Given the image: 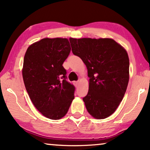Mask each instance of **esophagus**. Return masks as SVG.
<instances>
[{"mask_svg":"<svg viewBox=\"0 0 150 150\" xmlns=\"http://www.w3.org/2000/svg\"><path fill=\"white\" fill-rule=\"evenodd\" d=\"M74 84L76 87H78V85H79V81H74Z\"/></svg>","mask_w":150,"mask_h":150,"instance_id":"obj_1","label":"esophagus"}]
</instances>
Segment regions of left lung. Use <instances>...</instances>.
<instances>
[{
  "instance_id": "obj_1",
  "label": "left lung",
  "mask_w": 150,
  "mask_h": 150,
  "mask_svg": "<svg viewBox=\"0 0 150 150\" xmlns=\"http://www.w3.org/2000/svg\"><path fill=\"white\" fill-rule=\"evenodd\" d=\"M71 51L82 59L89 78V91L83 98L87 112L98 119L115 112L129 82L126 50L111 38H70Z\"/></svg>"
}]
</instances>
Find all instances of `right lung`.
I'll use <instances>...</instances> for the list:
<instances>
[{
    "mask_svg": "<svg viewBox=\"0 0 150 150\" xmlns=\"http://www.w3.org/2000/svg\"><path fill=\"white\" fill-rule=\"evenodd\" d=\"M71 51L67 38H43L31 45L23 61V78L29 96L45 117L58 120L67 114L75 87L67 81L63 64Z\"/></svg>",
    "mask_w": 150,
    "mask_h": 150,
    "instance_id": "right-lung-1",
    "label": "right lung"
}]
</instances>
